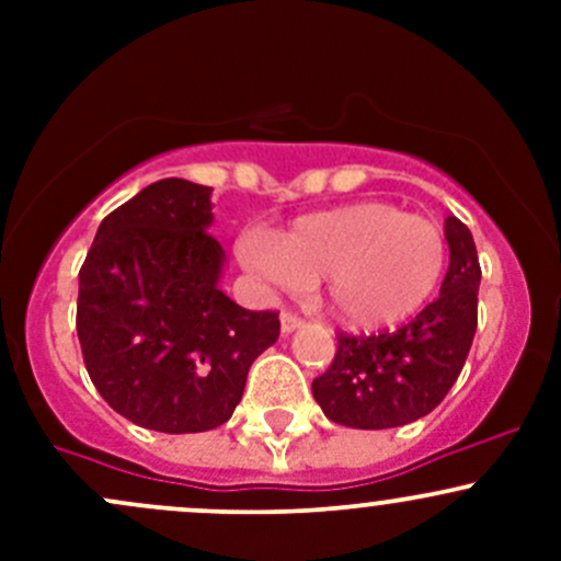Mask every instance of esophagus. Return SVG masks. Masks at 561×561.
Instances as JSON below:
<instances>
[{
    "instance_id": "obj_1",
    "label": "esophagus",
    "mask_w": 561,
    "mask_h": 561,
    "mask_svg": "<svg viewBox=\"0 0 561 561\" xmlns=\"http://www.w3.org/2000/svg\"><path fill=\"white\" fill-rule=\"evenodd\" d=\"M279 322H282V333H293V331H298V328L304 325V320L298 314H293V312H282V317H279Z\"/></svg>"
}]
</instances>
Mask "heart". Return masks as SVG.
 I'll use <instances>...</instances> for the list:
<instances>
[{
  "label": "heart",
  "mask_w": 561,
  "mask_h": 561,
  "mask_svg": "<svg viewBox=\"0 0 561 561\" xmlns=\"http://www.w3.org/2000/svg\"><path fill=\"white\" fill-rule=\"evenodd\" d=\"M241 260L285 290L322 279L333 320L375 333L432 301L448 265V241L432 219L386 201H358L298 217L274 239L252 236L241 244Z\"/></svg>",
  "instance_id": "1"
}]
</instances>
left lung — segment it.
Instances as JSON below:
<instances>
[{"mask_svg":"<svg viewBox=\"0 0 561 561\" xmlns=\"http://www.w3.org/2000/svg\"><path fill=\"white\" fill-rule=\"evenodd\" d=\"M450 265L437 301L380 336H339L325 375L312 382L328 421L350 428H396L428 415L463 369L478 328L480 263L461 219H445Z\"/></svg>","mask_w":561,"mask_h":561,"instance_id":"obj_1","label":"left lung"}]
</instances>
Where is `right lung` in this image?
Returning <instances> with one entry per match:
<instances>
[{"mask_svg": "<svg viewBox=\"0 0 561 561\" xmlns=\"http://www.w3.org/2000/svg\"><path fill=\"white\" fill-rule=\"evenodd\" d=\"M211 186L162 179L103 219L78 274V339L100 396L135 426H222L279 314L219 287L228 257L208 233Z\"/></svg>", "mask_w": 561, "mask_h": 561, "instance_id": "add662e5", "label": "right lung"}]
</instances>
